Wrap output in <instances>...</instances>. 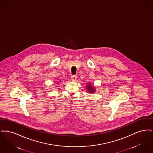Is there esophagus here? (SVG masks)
<instances>
[{
    "label": "esophagus",
    "mask_w": 153,
    "mask_h": 153,
    "mask_svg": "<svg viewBox=\"0 0 153 153\" xmlns=\"http://www.w3.org/2000/svg\"><path fill=\"white\" fill-rule=\"evenodd\" d=\"M77 77L75 75H73L71 76V80H72L73 81H76L77 80Z\"/></svg>",
    "instance_id": "1"
}]
</instances>
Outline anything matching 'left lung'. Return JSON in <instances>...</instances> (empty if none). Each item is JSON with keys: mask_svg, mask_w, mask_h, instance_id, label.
<instances>
[{"mask_svg": "<svg viewBox=\"0 0 153 153\" xmlns=\"http://www.w3.org/2000/svg\"><path fill=\"white\" fill-rule=\"evenodd\" d=\"M86 89H87L88 91L90 93H94L95 92V88L94 87V86L92 85L91 84V83L88 84Z\"/></svg>", "mask_w": 153, "mask_h": 153, "instance_id": "left-lung-1", "label": "left lung"}]
</instances>
